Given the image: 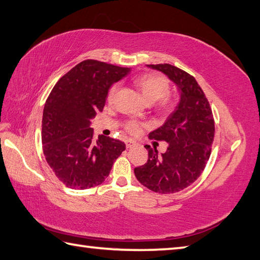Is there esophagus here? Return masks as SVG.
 <instances>
[{
    "mask_svg": "<svg viewBox=\"0 0 260 260\" xmlns=\"http://www.w3.org/2000/svg\"><path fill=\"white\" fill-rule=\"evenodd\" d=\"M135 145H136L135 141H133V140H127L126 141V147L127 148H132V147H134Z\"/></svg>",
    "mask_w": 260,
    "mask_h": 260,
    "instance_id": "1",
    "label": "esophagus"
}]
</instances>
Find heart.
Here are the masks:
<instances>
[{
	"mask_svg": "<svg viewBox=\"0 0 260 260\" xmlns=\"http://www.w3.org/2000/svg\"><path fill=\"white\" fill-rule=\"evenodd\" d=\"M133 84L139 89L141 95L147 104H153L159 101V107L162 109L165 110L170 108L171 102L168 98L164 97L169 92L170 84L169 80L164 76L154 73L143 74L135 77L133 79ZM116 90H117V87L116 86L110 88L107 95L108 102H110L114 98ZM126 128L131 133H136L140 129V125L136 121H129V123H127Z\"/></svg>",
	"mask_w": 260,
	"mask_h": 260,
	"instance_id": "b5f03b06",
	"label": "heart"
}]
</instances>
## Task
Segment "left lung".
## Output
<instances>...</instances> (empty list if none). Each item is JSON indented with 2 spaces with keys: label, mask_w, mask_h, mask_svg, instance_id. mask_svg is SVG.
Segmentation results:
<instances>
[{
  "label": "left lung",
  "mask_w": 260,
  "mask_h": 260,
  "mask_svg": "<svg viewBox=\"0 0 260 260\" xmlns=\"http://www.w3.org/2000/svg\"><path fill=\"white\" fill-rule=\"evenodd\" d=\"M146 66L168 76L180 98L164 124L148 134L150 139L168 142L167 152L158 154L150 148L147 162L134 173L147 189L168 194L185 189L201 175L211 153L214 120L208 99L192 76L169 63Z\"/></svg>",
  "instance_id": "1"
}]
</instances>
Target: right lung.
<instances>
[{"instance_id":"right-lung-1","label":"right lung","mask_w":260,"mask_h":260,"mask_svg":"<svg viewBox=\"0 0 260 260\" xmlns=\"http://www.w3.org/2000/svg\"><path fill=\"white\" fill-rule=\"evenodd\" d=\"M129 68L85 60L54 85L42 116V145L47 162L68 187L85 190L102 184L125 150L118 140L92 139L91 119L102 112L109 88Z\"/></svg>"}]
</instances>
